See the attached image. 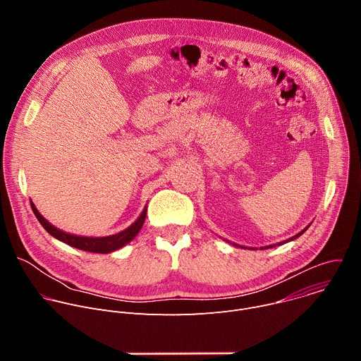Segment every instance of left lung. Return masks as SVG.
<instances>
[{
  "instance_id": "8db88e82",
  "label": "left lung",
  "mask_w": 361,
  "mask_h": 361,
  "mask_svg": "<svg viewBox=\"0 0 361 361\" xmlns=\"http://www.w3.org/2000/svg\"><path fill=\"white\" fill-rule=\"evenodd\" d=\"M307 228H308V227H305V228H304V230H302V231H300V233H298V234H295V235H293V237H291V238H287V240H284V241H281V243H279V245H281V244H286V243H288V241H293V240H295V238H297V237H300V235H301V234H302V233H304V231H305V230H307ZM234 245H237V244H234ZM276 245H277V244H271V245H266V247H262V250H263V248H271V247H276ZM243 248H244V247H243ZM252 250H254V248H252Z\"/></svg>"
}]
</instances>
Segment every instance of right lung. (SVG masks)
<instances>
[{
    "label": "right lung",
    "instance_id": "right-lung-1",
    "mask_svg": "<svg viewBox=\"0 0 361 361\" xmlns=\"http://www.w3.org/2000/svg\"><path fill=\"white\" fill-rule=\"evenodd\" d=\"M31 209H32L37 220L39 221V224L47 230L48 234H51L54 238H57V240H60V241H63V243H66L71 247H75L78 250L90 251V252H101V254H107V252L116 251V250L124 247L126 244H128L138 234V231L141 230V227L145 221V214H147V207H144L140 217L130 227H127L126 230H123L117 234L107 235V237H81V235H74V234L61 231L60 228L54 227L53 224H49L38 213V210L35 209V205H34L32 201H31Z\"/></svg>",
    "mask_w": 361,
    "mask_h": 361
}]
</instances>
